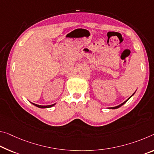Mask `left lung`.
Instances as JSON below:
<instances>
[{"label": "left lung", "instance_id": "8db88e82", "mask_svg": "<svg viewBox=\"0 0 154 154\" xmlns=\"http://www.w3.org/2000/svg\"><path fill=\"white\" fill-rule=\"evenodd\" d=\"M135 92H134V94H133L132 95H131V96L130 97H129V98H128V99H127V100H126V101H124V102H123V103H122L121 104H120V105H119V106H115V107H112V108H109V109H117V108H120V107H121V106H123V105H124V104H125V103H126V102H127V101H128V100H129V99H130L131 98V97H132V96H133V95H134V94H135Z\"/></svg>", "mask_w": 154, "mask_h": 154}]
</instances>
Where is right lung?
<instances>
[{"mask_svg": "<svg viewBox=\"0 0 154 154\" xmlns=\"http://www.w3.org/2000/svg\"><path fill=\"white\" fill-rule=\"evenodd\" d=\"M32 103L33 105H34V106H35L38 107V108H51V107L54 106L55 105V103H54V104H53V105H49V106H40V105H37V104H35V103Z\"/></svg>", "mask_w": 154, "mask_h": 154, "instance_id": "add662e5", "label": "right lung"}]
</instances>
